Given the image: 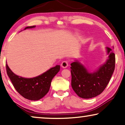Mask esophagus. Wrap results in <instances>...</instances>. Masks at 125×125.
I'll return each instance as SVG.
<instances>
[{
	"label": "esophagus",
	"mask_w": 125,
	"mask_h": 125,
	"mask_svg": "<svg viewBox=\"0 0 125 125\" xmlns=\"http://www.w3.org/2000/svg\"><path fill=\"white\" fill-rule=\"evenodd\" d=\"M68 66V63L67 61H63L62 63H61V66L63 68H66L67 67V66Z\"/></svg>",
	"instance_id": "34e87169"
}]
</instances>
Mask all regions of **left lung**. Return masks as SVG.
Returning a JSON list of instances; mask_svg holds the SVG:
<instances>
[{
  "mask_svg": "<svg viewBox=\"0 0 125 125\" xmlns=\"http://www.w3.org/2000/svg\"><path fill=\"white\" fill-rule=\"evenodd\" d=\"M108 59L96 72H89L86 68L76 61L71 64V86L80 98L95 97L103 92L109 83L115 68V54L110 48H106Z\"/></svg>",
  "mask_w": 125,
  "mask_h": 125,
  "instance_id": "obj_1",
  "label": "left lung"
}]
</instances>
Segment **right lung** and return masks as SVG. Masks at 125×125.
<instances>
[{
    "instance_id": "right-lung-1",
    "label": "right lung",
    "mask_w": 125,
    "mask_h": 125,
    "mask_svg": "<svg viewBox=\"0 0 125 125\" xmlns=\"http://www.w3.org/2000/svg\"><path fill=\"white\" fill-rule=\"evenodd\" d=\"M35 27V26H28L25 27V30ZM6 70L15 89L21 95L27 99L38 100L43 98L49 92L52 79L59 71L60 66L57 65L44 73L30 79L16 75L10 70L7 64Z\"/></svg>"
}]
</instances>
